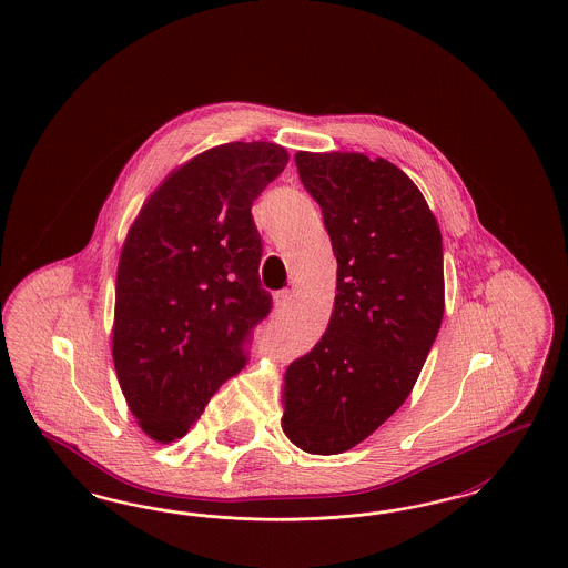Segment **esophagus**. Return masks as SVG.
<instances>
[{
    "label": "esophagus",
    "instance_id": "obj_1",
    "mask_svg": "<svg viewBox=\"0 0 568 568\" xmlns=\"http://www.w3.org/2000/svg\"><path fill=\"white\" fill-rule=\"evenodd\" d=\"M292 300H294V292L292 290H281V292L274 294V306L278 311H285L292 304Z\"/></svg>",
    "mask_w": 568,
    "mask_h": 568
}]
</instances>
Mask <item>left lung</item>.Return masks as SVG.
I'll use <instances>...</instances> for the list:
<instances>
[{
    "mask_svg": "<svg viewBox=\"0 0 568 568\" xmlns=\"http://www.w3.org/2000/svg\"><path fill=\"white\" fill-rule=\"evenodd\" d=\"M338 262L322 341L290 364L281 428L306 454L362 443L405 403L445 311L443 239L426 197L394 163L297 151Z\"/></svg>",
    "mask_w": 568,
    "mask_h": 568,
    "instance_id": "obj_1",
    "label": "left lung"
}]
</instances>
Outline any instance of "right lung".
Wrapping results in <instances>:
<instances>
[{
  "instance_id": "1",
  "label": "right lung",
  "mask_w": 568,
  "mask_h": 568,
  "mask_svg": "<svg viewBox=\"0 0 568 568\" xmlns=\"http://www.w3.org/2000/svg\"><path fill=\"white\" fill-rule=\"evenodd\" d=\"M287 162L274 142L213 146L170 172L128 232L112 359L138 426L158 443L190 433L271 313L251 206Z\"/></svg>"
}]
</instances>
